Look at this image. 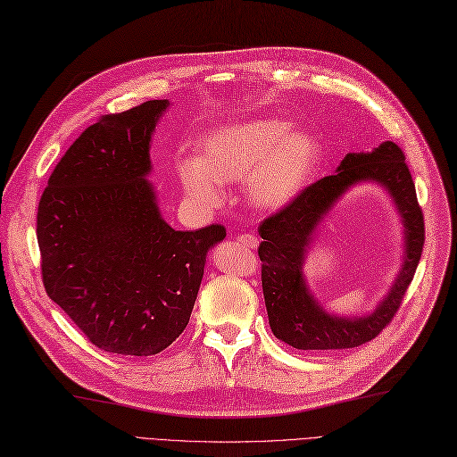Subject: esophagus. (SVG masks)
Wrapping results in <instances>:
<instances>
[{
	"label": "esophagus",
	"mask_w": 457,
	"mask_h": 457,
	"mask_svg": "<svg viewBox=\"0 0 457 457\" xmlns=\"http://www.w3.org/2000/svg\"><path fill=\"white\" fill-rule=\"evenodd\" d=\"M238 242H240V244H244L245 248H250V250H255V248H257V244H259L257 237H253V234H240V237H238Z\"/></svg>",
	"instance_id": "obj_1"
}]
</instances>
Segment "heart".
<instances>
[{"label":"heart","mask_w":457,"mask_h":457,"mask_svg":"<svg viewBox=\"0 0 457 457\" xmlns=\"http://www.w3.org/2000/svg\"><path fill=\"white\" fill-rule=\"evenodd\" d=\"M319 162L320 145L310 134L292 132L285 119H259L207 132L198 159L179 163V179L202 204L220 200L219 182L248 180L253 205L280 209L312 182Z\"/></svg>","instance_id":"heart-1"}]
</instances>
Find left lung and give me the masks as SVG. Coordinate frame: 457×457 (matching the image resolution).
I'll return each instance as SVG.
<instances>
[{
  "label": "left lung",
  "instance_id": "obj_1",
  "mask_svg": "<svg viewBox=\"0 0 457 457\" xmlns=\"http://www.w3.org/2000/svg\"><path fill=\"white\" fill-rule=\"evenodd\" d=\"M377 181L393 195L403 215L406 259L391 292L373 314L337 318L320 308L304 285L301 267L312 232L339 195L357 181ZM259 259L269 325L273 335L298 350H344L373 340L400 310L425 244V220L417 202L405 155L394 142L371 154H348L335 175L303 188L302 194L259 225Z\"/></svg>",
  "mask_w": 457,
  "mask_h": 457
}]
</instances>
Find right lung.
<instances>
[{
    "label": "right lung",
    "mask_w": 457,
    "mask_h": 457,
    "mask_svg": "<svg viewBox=\"0 0 457 457\" xmlns=\"http://www.w3.org/2000/svg\"><path fill=\"white\" fill-rule=\"evenodd\" d=\"M167 100L100 117L61 157L38 204L49 298L94 346L154 355L187 328L223 225L175 230L157 207L150 142Z\"/></svg>",
    "instance_id": "1"
}]
</instances>
